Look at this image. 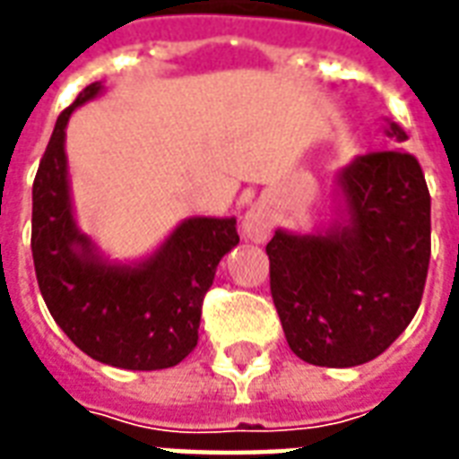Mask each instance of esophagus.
Masks as SVG:
<instances>
[{
    "mask_svg": "<svg viewBox=\"0 0 459 459\" xmlns=\"http://www.w3.org/2000/svg\"><path fill=\"white\" fill-rule=\"evenodd\" d=\"M240 230H243V238L250 240V243H263V240H268L270 230H273V213H270L263 204L250 206V209L246 211V216H243Z\"/></svg>",
    "mask_w": 459,
    "mask_h": 459,
    "instance_id": "obj_1",
    "label": "esophagus"
}]
</instances>
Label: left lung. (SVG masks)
I'll return each instance as SVG.
<instances>
[{
  "mask_svg": "<svg viewBox=\"0 0 459 459\" xmlns=\"http://www.w3.org/2000/svg\"><path fill=\"white\" fill-rule=\"evenodd\" d=\"M385 134L405 142L388 120ZM337 219L315 233L275 230L270 292L290 349L349 368L384 354L420 307L430 263V194L413 154H359L337 174Z\"/></svg>",
  "mask_w": 459,
  "mask_h": 459,
  "instance_id": "obj_1",
  "label": "left lung"
}]
</instances>
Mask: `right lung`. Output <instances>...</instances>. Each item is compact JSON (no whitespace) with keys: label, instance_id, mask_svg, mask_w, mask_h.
<instances>
[{"label":"right lung","instance_id":"right-lung-1","mask_svg":"<svg viewBox=\"0 0 459 459\" xmlns=\"http://www.w3.org/2000/svg\"><path fill=\"white\" fill-rule=\"evenodd\" d=\"M91 83L56 120L34 179L31 253L39 288L56 325L100 364L157 371L177 366L199 342L201 302L221 258L238 246L236 219H184L147 258L103 255L78 229L65 160L75 108L103 93Z\"/></svg>","mask_w":459,"mask_h":459}]
</instances>
